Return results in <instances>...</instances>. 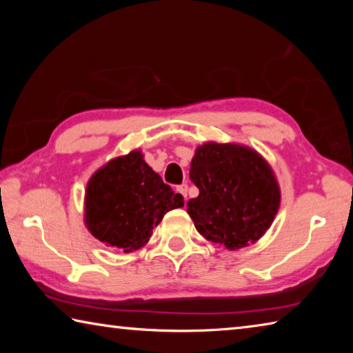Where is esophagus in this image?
<instances>
[{"label":"esophagus","mask_w":353,"mask_h":353,"mask_svg":"<svg viewBox=\"0 0 353 353\" xmlns=\"http://www.w3.org/2000/svg\"><path fill=\"white\" fill-rule=\"evenodd\" d=\"M177 191L183 196L185 199H187V196H188V185L187 183H183V185H181V187H177Z\"/></svg>","instance_id":"34e87169"}]
</instances>
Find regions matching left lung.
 <instances>
[{"mask_svg":"<svg viewBox=\"0 0 353 353\" xmlns=\"http://www.w3.org/2000/svg\"><path fill=\"white\" fill-rule=\"evenodd\" d=\"M190 179L199 188L198 198L187 204L196 230L229 250L259 241L279 212L277 177L249 146L204 143L191 159Z\"/></svg>","mask_w":353,"mask_h":353,"instance_id":"obj_1","label":"left lung"}]
</instances>
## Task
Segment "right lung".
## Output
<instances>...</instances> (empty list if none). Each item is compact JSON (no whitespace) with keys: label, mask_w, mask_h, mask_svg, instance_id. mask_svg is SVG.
<instances>
[{"label":"right lung","mask_w":353,"mask_h":353,"mask_svg":"<svg viewBox=\"0 0 353 353\" xmlns=\"http://www.w3.org/2000/svg\"><path fill=\"white\" fill-rule=\"evenodd\" d=\"M179 207L182 194L163 183L134 149L93 172L83 198V224L105 246L129 254L145 246L165 213Z\"/></svg>","instance_id":"obj_1"}]
</instances>
